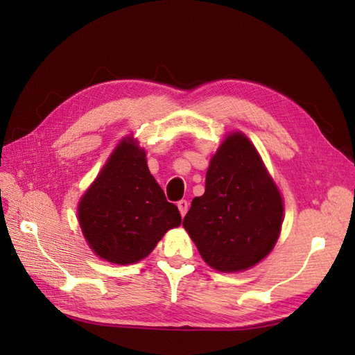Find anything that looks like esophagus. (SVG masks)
<instances>
[{"instance_id": "obj_1", "label": "esophagus", "mask_w": 355, "mask_h": 355, "mask_svg": "<svg viewBox=\"0 0 355 355\" xmlns=\"http://www.w3.org/2000/svg\"><path fill=\"white\" fill-rule=\"evenodd\" d=\"M177 206H178L180 214H182V216H184L186 212H187V209H189V202H187L186 200H180V201L177 202Z\"/></svg>"}]
</instances>
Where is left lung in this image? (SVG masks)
I'll return each mask as SVG.
<instances>
[{
    "instance_id": "obj_1",
    "label": "left lung",
    "mask_w": 355,
    "mask_h": 355,
    "mask_svg": "<svg viewBox=\"0 0 355 355\" xmlns=\"http://www.w3.org/2000/svg\"><path fill=\"white\" fill-rule=\"evenodd\" d=\"M282 214L281 193L254 146L235 132L214 155L206 191L192 200L183 225L210 267L239 271L271 252Z\"/></svg>"
}]
</instances>
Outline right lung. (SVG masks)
I'll list each match as a JSON object with an SVG mask.
<instances>
[{
	"label": "right lung",
	"mask_w": 355,
	"mask_h": 355,
	"mask_svg": "<svg viewBox=\"0 0 355 355\" xmlns=\"http://www.w3.org/2000/svg\"><path fill=\"white\" fill-rule=\"evenodd\" d=\"M145 150L123 140L79 202L82 233L93 252L112 263H134L182 224L178 207L150 175Z\"/></svg>",
	"instance_id": "right-lung-1"
}]
</instances>
